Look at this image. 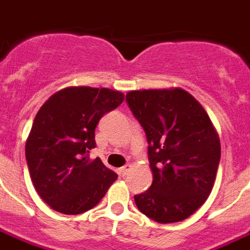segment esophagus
<instances>
[{"instance_id":"obj_1","label":"esophagus","mask_w":250,"mask_h":250,"mask_svg":"<svg viewBox=\"0 0 250 250\" xmlns=\"http://www.w3.org/2000/svg\"><path fill=\"white\" fill-rule=\"evenodd\" d=\"M131 170H132V167H131V165H127V167H121V169H119V173H121L122 176H127Z\"/></svg>"}]
</instances>
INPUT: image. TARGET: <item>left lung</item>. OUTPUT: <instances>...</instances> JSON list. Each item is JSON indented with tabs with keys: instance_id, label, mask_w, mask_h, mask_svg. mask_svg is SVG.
Masks as SVG:
<instances>
[{
	"instance_id": "obj_1",
	"label": "left lung",
	"mask_w": 250,
	"mask_h": 250,
	"mask_svg": "<svg viewBox=\"0 0 250 250\" xmlns=\"http://www.w3.org/2000/svg\"><path fill=\"white\" fill-rule=\"evenodd\" d=\"M146 131L153 182L135 195L138 208L157 223L193 215L214 188L220 139L199 102L181 87L131 90L125 95Z\"/></svg>"
}]
</instances>
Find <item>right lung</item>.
I'll return each mask as SVG.
<instances>
[{"label":"right lung","mask_w":250,"mask_h":250,"mask_svg":"<svg viewBox=\"0 0 250 250\" xmlns=\"http://www.w3.org/2000/svg\"><path fill=\"white\" fill-rule=\"evenodd\" d=\"M123 101V93L107 87L68 86L39 108L26 140V160L34 188L52 209L83 214L117 181V173L89 152L100 119Z\"/></svg>","instance_id":"add662e5"}]
</instances>
